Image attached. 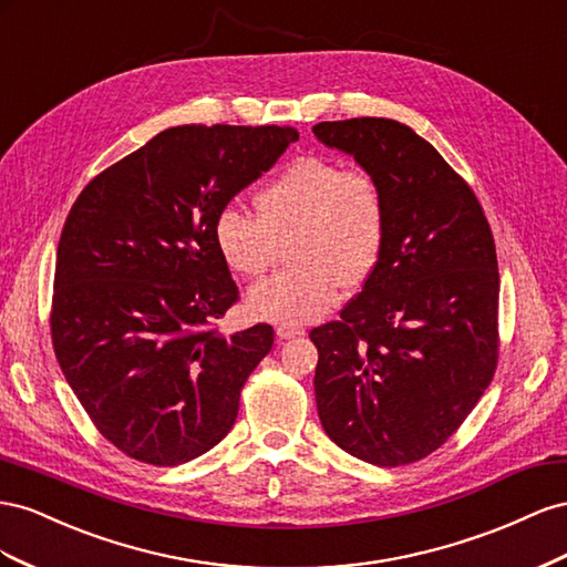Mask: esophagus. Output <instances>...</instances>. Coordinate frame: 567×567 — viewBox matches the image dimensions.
<instances>
[{
	"mask_svg": "<svg viewBox=\"0 0 567 567\" xmlns=\"http://www.w3.org/2000/svg\"><path fill=\"white\" fill-rule=\"evenodd\" d=\"M275 332H278L280 339H295V337H301L306 330L299 326V322H280V326L275 328Z\"/></svg>",
	"mask_w": 567,
	"mask_h": 567,
	"instance_id": "34e87169",
	"label": "esophagus"
}]
</instances>
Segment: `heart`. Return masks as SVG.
<instances>
[{
    "instance_id": "heart-1",
    "label": "heart",
    "mask_w": 567,
    "mask_h": 567,
    "mask_svg": "<svg viewBox=\"0 0 567 567\" xmlns=\"http://www.w3.org/2000/svg\"><path fill=\"white\" fill-rule=\"evenodd\" d=\"M258 218L225 206L214 223L216 247L235 272L261 278L295 235V266L256 282L247 306L258 318L311 320L337 301L339 289L359 287L378 266L386 208L378 181L326 156L295 158L256 194Z\"/></svg>"
}]
</instances>
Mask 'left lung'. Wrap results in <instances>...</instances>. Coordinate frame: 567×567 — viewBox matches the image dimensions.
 I'll use <instances>...</instances> for the list:
<instances>
[{"mask_svg": "<svg viewBox=\"0 0 567 567\" xmlns=\"http://www.w3.org/2000/svg\"><path fill=\"white\" fill-rule=\"evenodd\" d=\"M378 181L386 233L342 320L311 330L322 430L380 467L430 456L487 390L498 359V264L473 189L392 118L313 125Z\"/></svg>", "mask_w": 567, "mask_h": 567, "instance_id": "obj_1", "label": "left lung"}]
</instances>
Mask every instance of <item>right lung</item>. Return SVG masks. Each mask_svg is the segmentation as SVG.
<instances>
[{
	"mask_svg": "<svg viewBox=\"0 0 567 567\" xmlns=\"http://www.w3.org/2000/svg\"><path fill=\"white\" fill-rule=\"evenodd\" d=\"M297 140L287 125L168 127L75 199L56 249L52 342L125 456L181 465L233 430L272 328H214L237 301L214 223Z\"/></svg>",
	"mask_w": 567,
	"mask_h": 567,
	"instance_id": "add662e5",
	"label": "right lung"
}]
</instances>
